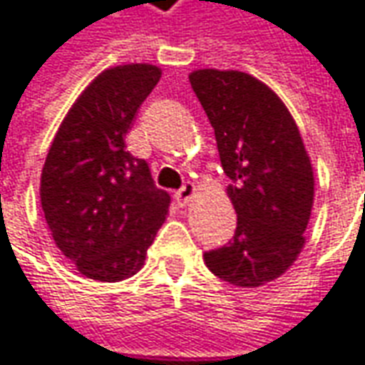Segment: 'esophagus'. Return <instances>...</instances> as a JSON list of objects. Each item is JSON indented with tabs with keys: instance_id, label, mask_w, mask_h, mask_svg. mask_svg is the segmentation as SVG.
I'll return each mask as SVG.
<instances>
[{
	"instance_id": "1",
	"label": "esophagus",
	"mask_w": 365,
	"mask_h": 365,
	"mask_svg": "<svg viewBox=\"0 0 365 365\" xmlns=\"http://www.w3.org/2000/svg\"><path fill=\"white\" fill-rule=\"evenodd\" d=\"M195 192H197L195 185H192V182H187V185L180 188L177 195H175V198L178 200V205H182V207H185V205H188V202H190V198L195 197Z\"/></svg>"
}]
</instances>
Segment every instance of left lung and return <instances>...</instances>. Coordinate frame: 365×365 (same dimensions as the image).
I'll return each instance as SVG.
<instances>
[{
  "label": "left lung",
  "mask_w": 365,
  "mask_h": 365,
  "mask_svg": "<svg viewBox=\"0 0 365 365\" xmlns=\"http://www.w3.org/2000/svg\"><path fill=\"white\" fill-rule=\"evenodd\" d=\"M190 87L215 129L238 216L232 240L205 252L225 282L256 288L282 276L302 252L314 205V170L290 110L242 71L198 69Z\"/></svg>",
  "instance_id": "obj_1"
}]
</instances>
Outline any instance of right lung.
Instances as JSON below:
<instances>
[{"label":"right lung","instance_id":"1","mask_svg":"<svg viewBox=\"0 0 365 365\" xmlns=\"http://www.w3.org/2000/svg\"><path fill=\"white\" fill-rule=\"evenodd\" d=\"M160 79L149 63L105 69L63 119L41 170V208L53 240L99 282L137 274L165 222L168 192L125 145L133 119Z\"/></svg>","mask_w":365,"mask_h":365}]
</instances>
